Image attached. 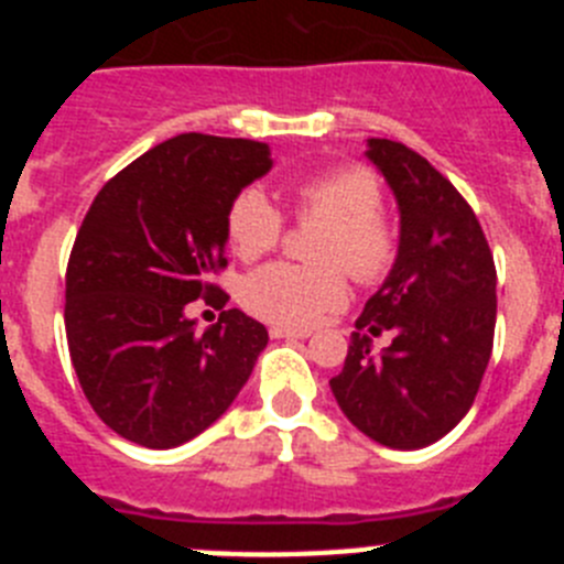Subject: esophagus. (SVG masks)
I'll list each match as a JSON object with an SVG mask.
<instances>
[{
	"label": "esophagus",
	"instance_id": "34e87169",
	"mask_svg": "<svg viewBox=\"0 0 564 564\" xmlns=\"http://www.w3.org/2000/svg\"><path fill=\"white\" fill-rule=\"evenodd\" d=\"M311 330H291V327H271V338H307Z\"/></svg>",
	"mask_w": 564,
	"mask_h": 564
}]
</instances>
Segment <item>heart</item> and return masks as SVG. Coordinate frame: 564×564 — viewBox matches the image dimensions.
<instances>
[{
    "label": "heart",
    "instance_id": "b5f03b06",
    "mask_svg": "<svg viewBox=\"0 0 564 564\" xmlns=\"http://www.w3.org/2000/svg\"><path fill=\"white\" fill-rule=\"evenodd\" d=\"M293 212L302 223H325L318 234V268L273 262L248 273L239 288L242 305L262 322L279 327H313L344 307L350 288L347 273L372 285L390 273L398 257V237L381 214V186L367 169H336L299 183L291 192ZM282 214L259 188H246L231 200L226 234L234 253L259 259L279 246Z\"/></svg>",
    "mask_w": 564,
    "mask_h": 564
}]
</instances>
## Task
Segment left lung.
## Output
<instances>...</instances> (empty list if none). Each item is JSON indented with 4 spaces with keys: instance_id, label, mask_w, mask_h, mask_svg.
I'll list each match as a JSON object with an SVG mask.
<instances>
[{
    "instance_id": "1",
    "label": "left lung",
    "mask_w": 564,
    "mask_h": 564,
    "mask_svg": "<svg viewBox=\"0 0 564 564\" xmlns=\"http://www.w3.org/2000/svg\"><path fill=\"white\" fill-rule=\"evenodd\" d=\"M401 212L390 276L367 299L330 390L347 421L390 449H423L463 421L491 358L497 271L475 212L426 158L367 141ZM393 333L369 352L367 332Z\"/></svg>"
}]
</instances>
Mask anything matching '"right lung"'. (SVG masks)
I'll return each instance as SVG.
<instances>
[{
	"instance_id": "add662e5",
	"label": "right lung",
	"mask_w": 564,
	"mask_h": 564,
	"mask_svg": "<svg viewBox=\"0 0 564 564\" xmlns=\"http://www.w3.org/2000/svg\"><path fill=\"white\" fill-rule=\"evenodd\" d=\"M271 169L265 143L186 132L104 183L67 262L64 327L78 383L109 430L172 449L208 430L246 387L268 330L242 311L194 333V299L228 265L226 214Z\"/></svg>"
}]
</instances>
